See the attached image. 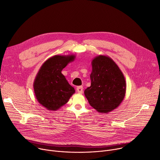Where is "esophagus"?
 Segmentation results:
<instances>
[{"instance_id": "34e87169", "label": "esophagus", "mask_w": 160, "mask_h": 160, "mask_svg": "<svg viewBox=\"0 0 160 160\" xmlns=\"http://www.w3.org/2000/svg\"><path fill=\"white\" fill-rule=\"evenodd\" d=\"M77 91L78 93L82 94L83 93V87L82 86H78L77 88Z\"/></svg>"}]
</instances>
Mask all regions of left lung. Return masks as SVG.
Listing matches in <instances>:
<instances>
[{
	"label": "left lung",
	"mask_w": 160,
	"mask_h": 160,
	"mask_svg": "<svg viewBox=\"0 0 160 160\" xmlns=\"http://www.w3.org/2000/svg\"><path fill=\"white\" fill-rule=\"evenodd\" d=\"M91 86L84 94L89 104L101 113L118 107L125 97L127 84L122 71L111 58L99 55L91 62Z\"/></svg>",
	"instance_id": "8db88e82"
}]
</instances>
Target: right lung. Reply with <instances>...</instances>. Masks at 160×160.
<instances>
[{
  "instance_id": "obj_1",
  "label": "right lung",
  "mask_w": 160,
  "mask_h": 160,
  "mask_svg": "<svg viewBox=\"0 0 160 160\" xmlns=\"http://www.w3.org/2000/svg\"><path fill=\"white\" fill-rule=\"evenodd\" d=\"M75 55H55L41 65L33 82L36 99L48 110L56 111L69 101L75 90L62 71L73 62Z\"/></svg>"
}]
</instances>
